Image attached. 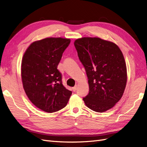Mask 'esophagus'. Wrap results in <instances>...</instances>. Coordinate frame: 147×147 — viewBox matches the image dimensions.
Instances as JSON below:
<instances>
[{
  "mask_svg": "<svg viewBox=\"0 0 147 147\" xmlns=\"http://www.w3.org/2000/svg\"><path fill=\"white\" fill-rule=\"evenodd\" d=\"M77 86H74V87L72 88V90H73L74 91H75L77 90Z\"/></svg>",
  "mask_w": 147,
  "mask_h": 147,
  "instance_id": "esophagus-1",
  "label": "esophagus"
}]
</instances>
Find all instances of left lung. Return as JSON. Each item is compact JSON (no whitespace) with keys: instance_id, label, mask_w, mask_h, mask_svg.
<instances>
[{"instance_id":"left-lung-1","label":"left lung","mask_w":147,"mask_h":147,"mask_svg":"<svg viewBox=\"0 0 147 147\" xmlns=\"http://www.w3.org/2000/svg\"><path fill=\"white\" fill-rule=\"evenodd\" d=\"M85 69L90 90L84 104L96 112L112 108L121 98L127 82L125 60L116 44L97 37H83L74 42Z\"/></svg>"}]
</instances>
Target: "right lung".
Instances as JSON below:
<instances>
[{"label": "right lung", "instance_id": "right-lung-1", "mask_svg": "<svg viewBox=\"0 0 147 147\" xmlns=\"http://www.w3.org/2000/svg\"><path fill=\"white\" fill-rule=\"evenodd\" d=\"M70 43L68 38H46L33 42L24 54L21 64L24 90L31 102L44 112L63 109L72 94L63 84L57 69Z\"/></svg>", "mask_w": 147, "mask_h": 147}]
</instances>
